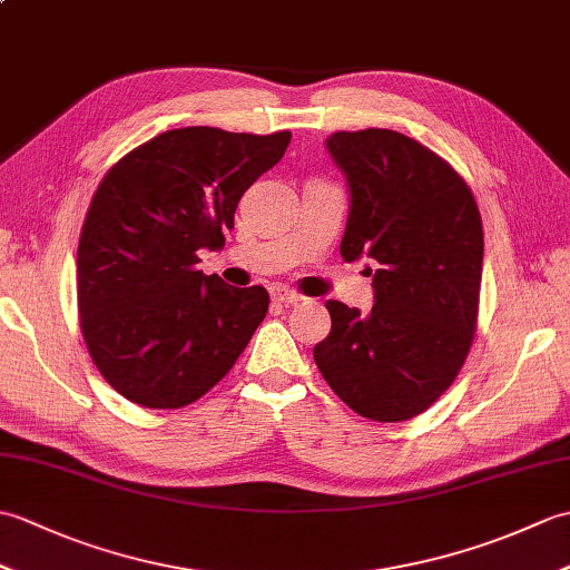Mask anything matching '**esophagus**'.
Masks as SVG:
<instances>
[{
	"instance_id": "1",
	"label": "esophagus",
	"mask_w": 570,
	"mask_h": 570,
	"mask_svg": "<svg viewBox=\"0 0 570 570\" xmlns=\"http://www.w3.org/2000/svg\"><path fill=\"white\" fill-rule=\"evenodd\" d=\"M272 298L276 301V304H284V306L298 304V301H304V296L292 292V288H286V286H274L272 288Z\"/></svg>"
}]
</instances>
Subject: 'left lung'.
I'll return each mask as SVG.
<instances>
[{"label": "left lung", "mask_w": 570, "mask_h": 570, "mask_svg": "<svg viewBox=\"0 0 570 570\" xmlns=\"http://www.w3.org/2000/svg\"><path fill=\"white\" fill-rule=\"evenodd\" d=\"M325 149L350 193L341 254L372 259L374 306L325 301L331 333L313 360L360 416L414 419L453 384L475 333L478 203L441 156L399 131H335Z\"/></svg>", "instance_id": "8db88e82"}]
</instances>
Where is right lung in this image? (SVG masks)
I'll list each match as a JSON object with an SVG mask.
<instances>
[{"instance_id":"obj_1","label":"right lung","mask_w":570,"mask_h":570,"mask_svg":"<svg viewBox=\"0 0 570 570\" xmlns=\"http://www.w3.org/2000/svg\"><path fill=\"white\" fill-rule=\"evenodd\" d=\"M292 131L171 129L117 161L78 245L85 345L115 392L147 409L196 402L233 370L269 294L196 269L217 249L245 190L282 159Z\"/></svg>"}]
</instances>
